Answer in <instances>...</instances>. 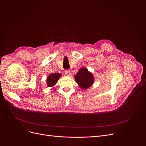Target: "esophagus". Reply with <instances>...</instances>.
Instances as JSON below:
<instances>
[{"label":"esophagus","mask_w":146,"mask_h":146,"mask_svg":"<svg viewBox=\"0 0 146 146\" xmlns=\"http://www.w3.org/2000/svg\"><path fill=\"white\" fill-rule=\"evenodd\" d=\"M64 73H65V74H66L67 76H70L71 75L70 71L69 70H65Z\"/></svg>","instance_id":"1"}]
</instances>
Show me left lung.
<instances>
[{"label":"left lung","mask_w":146,"mask_h":146,"mask_svg":"<svg viewBox=\"0 0 146 146\" xmlns=\"http://www.w3.org/2000/svg\"><path fill=\"white\" fill-rule=\"evenodd\" d=\"M75 80L79 86L83 89H86L93 85L94 78L92 73L89 72L88 69L82 67L79 72L74 75Z\"/></svg>","instance_id":"1"}]
</instances>
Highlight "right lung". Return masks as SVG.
Segmentation results:
<instances>
[{"label": "right lung", "mask_w": 146, "mask_h": 146, "mask_svg": "<svg viewBox=\"0 0 146 146\" xmlns=\"http://www.w3.org/2000/svg\"><path fill=\"white\" fill-rule=\"evenodd\" d=\"M61 74L58 73L50 74L47 79V83L48 87H52L54 86L59 78L61 77Z\"/></svg>", "instance_id": "add662e5"}]
</instances>
